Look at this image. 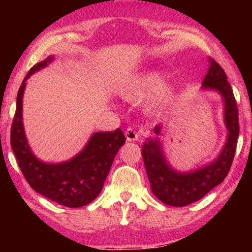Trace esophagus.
Masks as SVG:
<instances>
[{
	"label": "esophagus",
	"instance_id": "1",
	"mask_svg": "<svg viewBox=\"0 0 252 252\" xmlns=\"http://www.w3.org/2000/svg\"><path fill=\"white\" fill-rule=\"evenodd\" d=\"M125 136L127 141H136L139 139V134H137L133 128H128L125 132Z\"/></svg>",
	"mask_w": 252,
	"mask_h": 252
}]
</instances>
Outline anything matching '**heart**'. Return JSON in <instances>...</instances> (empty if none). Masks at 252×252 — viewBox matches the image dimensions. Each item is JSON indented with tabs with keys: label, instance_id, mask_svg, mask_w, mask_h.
<instances>
[{
	"label": "heart",
	"instance_id": "b5f03b06",
	"mask_svg": "<svg viewBox=\"0 0 252 252\" xmlns=\"http://www.w3.org/2000/svg\"><path fill=\"white\" fill-rule=\"evenodd\" d=\"M163 78L158 71H147L126 81L122 87L123 98L128 102H139L149 96L150 109H163L170 105L178 95L174 82H161Z\"/></svg>",
	"mask_w": 252,
	"mask_h": 252
}]
</instances>
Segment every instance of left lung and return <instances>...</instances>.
Instances as JSON below:
<instances>
[{
  "label": "left lung",
  "mask_w": 252,
  "mask_h": 252,
  "mask_svg": "<svg viewBox=\"0 0 252 252\" xmlns=\"http://www.w3.org/2000/svg\"><path fill=\"white\" fill-rule=\"evenodd\" d=\"M202 89L217 91L223 99V119L228 130L226 143L219 156L211 163L191 172H178L172 168L164 156L159 137L161 126L155 127V139H149L142 146L144 166L154 195L172 206L191 204L221 184L232 166L236 143L239 139V110L227 75L215 60L209 57V68L203 79Z\"/></svg>",
  "instance_id": "8db88e82"
}]
</instances>
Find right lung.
<instances>
[{
	"label": "right lung",
	"mask_w": 252,
	"mask_h": 252,
	"mask_svg": "<svg viewBox=\"0 0 252 252\" xmlns=\"http://www.w3.org/2000/svg\"><path fill=\"white\" fill-rule=\"evenodd\" d=\"M53 60L50 56L35 64L24 79L17 94L10 140L19 168L34 190L61 205L80 208L94 201L101 192L113 159L126 137L120 128L94 133L84 150L63 163H44L34 156L24 130L23 95L27 79Z\"/></svg>",
	"instance_id": "1"
}]
</instances>
